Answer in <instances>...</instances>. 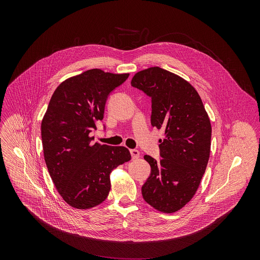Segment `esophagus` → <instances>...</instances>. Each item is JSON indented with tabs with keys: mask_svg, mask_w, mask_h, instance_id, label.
<instances>
[{
	"mask_svg": "<svg viewBox=\"0 0 260 260\" xmlns=\"http://www.w3.org/2000/svg\"><path fill=\"white\" fill-rule=\"evenodd\" d=\"M129 152H131V154H132L133 159H137V158H139V157H140V152H139L138 150H136V149H132V150H129Z\"/></svg>",
	"mask_w": 260,
	"mask_h": 260,
	"instance_id": "esophagus-1",
	"label": "esophagus"
}]
</instances>
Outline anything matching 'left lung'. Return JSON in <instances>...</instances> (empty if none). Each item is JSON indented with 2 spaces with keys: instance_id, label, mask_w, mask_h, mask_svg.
I'll return each instance as SVG.
<instances>
[{
  "instance_id": "left-lung-1",
  "label": "left lung",
  "mask_w": 260,
  "mask_h": 260,
  "mask_svg": "<svg viewBox=\"0 0 260 260\" xmlns=\"http://www.w3.org/2000/svg\"><path fill=\"white\" fill-rule=\"evenodd\" d=\"M131 84L151 98V124L165 136L159 140L162 158L144 156L151 174L142 186L143 199L162 213L177 212L196 194L209 161L208 113L188 81L159 67L138 72Z\"/></svg>"
}]
</instances>
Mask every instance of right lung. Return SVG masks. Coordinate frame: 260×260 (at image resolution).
Returning a JSON list of instances; mask_svg holds the SVG:
<instances>
[{
    "label": "right lung",
    "instance_id": "add662e5",
    "mask_svg": "<svg viewBox=\"0 0 260 260\" xmlns=\"http://www.w3.org/2000/svg\"><path fill=\"white\" fill-rule=\"evenodd\" d=\"M129 74L91 69L61 82L41 123L45 162L62 200L80 210L102 204L111 189L110 174L132 156L123 146L92 143L110 92Z\"/></svg>",
    "mask_w": 260,
    "mask_h": 260
}]
</instances>
